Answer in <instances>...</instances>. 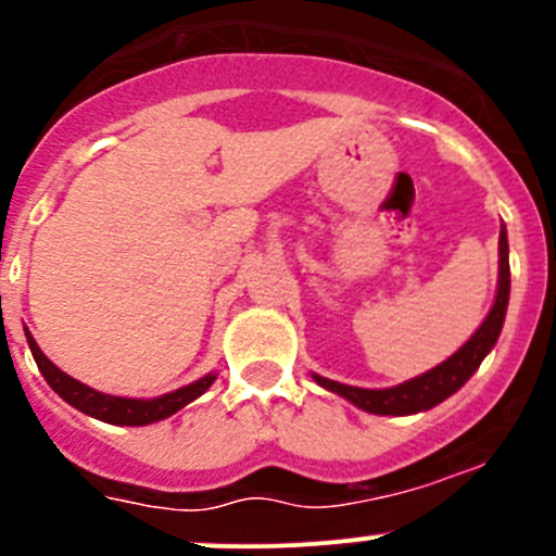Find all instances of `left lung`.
<instances>
[{
    "mask_svg": "<svg viewBox=\"0 0 556 556\" xmlns=\"http://www.w3.org/2000/svg\"><path fill=\"white\" fill-rule=\"evenodd\" d=\"M508 295H510V266H508V233L505 228L500 230V277H497V299H494L492 312L486 315V320L481 323L476 333L451 355L448 361H443L434 369L424 371V375L413 377V380L402 382V386L393 388H355L344 386V382L328 380V377L312 375L317 386H323L326 391L339 393L348 402H353L355 407L366 409V413L375 415H413L421 413V409H432L434 404H440L443 399H448L451 393L459 391L467 380L472 377V371L481 366V361L486 358L489 350L497 344L500 331H503L505 312H508Z\"/></svg>",
    "mask_w": 556,
    "mask_h": 556,
    "instance_id": "left-lung-1",
    "label": "left lung"
}]
</instances>
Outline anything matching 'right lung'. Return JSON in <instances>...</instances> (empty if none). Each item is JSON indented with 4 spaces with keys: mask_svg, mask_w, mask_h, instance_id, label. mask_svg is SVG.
I'll return each instance as SVG.
<instances>
[{
    "mask_svg": "<svg viewBox=\"0 0 556 556\" xmlns=\"http://www.w3.org/2000/svg\"><path fill=\"white\" fill-rule=\"evenodd\" d=\"M26 342H29L31 355L37 361V369L42 371L48 386L59 393L67 404H73L75 409L80 413L91 415L97 421H105V424H118V427H147V424L154 421H163L168 415H174L176 409H181L185 404H190L192 399H198L201 393L208 391L217 375H206L201 380L190 382V386L179 388V391H170L165 396L157 399H127V396H111V393H100L94 388L84 386L80 380L75 377L64 375L53 361L46 358L40 348H37L35 337L26 331Z\"/></svg>",
    "mask_w": 556,
    "mask_h": 556,
    "instance_id": "right-lung-1",
    "label": "right lung"
}]
</instances>
